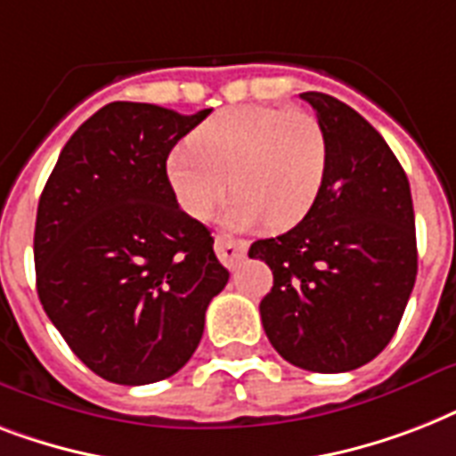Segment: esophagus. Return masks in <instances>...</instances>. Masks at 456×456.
Returning <instances> with one entry per match:
<instances>
[{
    "instance_id": "obj_1",
    "label": "esophagus",
    "mask_w": 456,
    "mask_h": 456,
    "mask_svg": "<svg viewBox=\"0 0 456 456\" xmlns=\"http://www.w3.org/2000/svg\"><path fill=\"white\" fill-rule=\"evenodd\" d=\"M246 250H248V243L239 241V239H229V236H217L215 239V253L229 270H234L239 260L246 256Z\"/></svg>"
}]
</instances>
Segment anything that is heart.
<instances>
[{
  "mask_svg": "<svg viewBox=\"0 0 456 456\" xmlns=\"http://www.w3.org/2000/svg\"><path fill=\"white\" fill-rule=\"evenodd\" d=\"M191 146L167 156V182L191 217H208L224 199L232 229H291L317 203L326 177L322 125L300 110L279 106H234L215 113L193 132Z\"/></svg>",
  "mask_w": 456,
  "mask_h": 456,
  "instance_id": "1",
  "label": "heart"
}]
</instances>
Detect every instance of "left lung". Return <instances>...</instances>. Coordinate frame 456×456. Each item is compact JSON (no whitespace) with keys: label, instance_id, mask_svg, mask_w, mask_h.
I'll list each match as a JSON object with an SVG mask.
<instances>
[{"label":"left lung","instance_id":"left-lung-1","mask_svg":"<svg viewBox=\"0 0 456 456\" xmlns=\"http://www.w3.org/2000/svg\"><path fill=\"white\" fill-rule=\"evenodd\" d=\"M326 137V177L307 217L248 257L270 265L260 303L267 338L286 362L338 374L388 346L417 281L414 206L403 165L347 103L303 92Z\"/></svg>","mask_w":456,"mask_h":456}]
</instances>
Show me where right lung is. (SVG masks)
Here are the masks:
<instances>
[{
  "mask_svg": "<svg viewBox=\"0 0 456 456\" xmlns=\"http://www.w3.org/2000/svg\"><path fill=\"white\" fill-rule=\"evenodd\" d=\"M210 116L113 102L63 146L35 222L37 296L96 376L146 386L199 347L229 272L206 224L179 208L167 156Z\"/></svg>",
  "mask_w": 456,
  "mask_h": 456,
  "instance_id": "obj_1",
  "label": "right lung"
}]
</instances>
